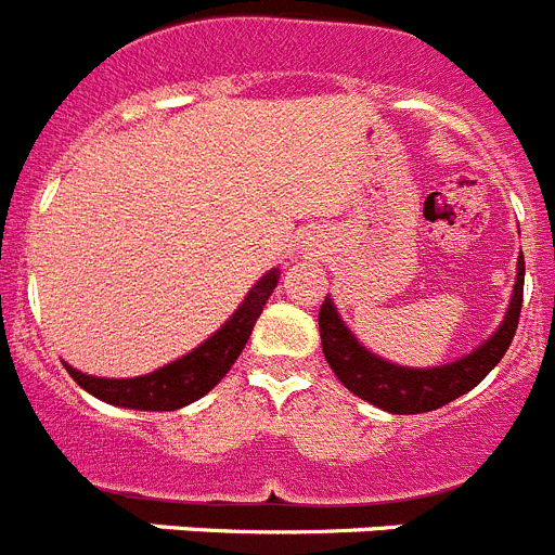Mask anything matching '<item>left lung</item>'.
Returning a JSON list of instances; mask_svg holds the SVG:
<instances>
[{
  "instance_id": "obj_1",
  "label": "left lung",
  "mask_w": 555,
  "mask_h": 555,
  "mask_svg": "<svg viewBox=\"0 0 555 555\" xmlns=\"http://www.w3.org/2000/svg\"><path fill=\"white\" fill-rule=\"evenodd\" d=\"M522 286H526V261L517 258V283H514L512 302H508L506 320L492 336L473 350L469 356L459 358L453 364L430 366V370H411L384 361L380 356L358 345L350 327L341 322L331 297H325L320 308V336L322 352L336 377L356 397L389 414H425L442 405L453 403L455 397L467 395L469 389L483 380L500 358L506 356L517 333L519 308H522Z\"/></svg>"
}]
</instances>
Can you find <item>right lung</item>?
<instances>
[{"mask_svg":"<svg viewBox=\"0 0 555 555\" xmlns=\"http://www.w3.org/2000/svg\"><path fill=\"white\" fill-rule=\"evenodd\" d=\"M278 286V269L263 274L261 281L249 288L238 311L219 327L208 341L191 350L189 356L171 361V364L160 366V370L150 372L141 377H94L86 372H77L75 366H66V372L75 377L77 384L88 391V395L100 397L111 405H121V409L135 411H175L183 405L194 403L203 395H208L214 386L222 380L235 364V358L242 356L244 345H247L249 333H253L255 322L261 317L263 306H267L269 294Z\"/></svg>","mask_w":555,"mask_h":555,"instance_id":"obj_1","label":"right lung"}]
</instances>
